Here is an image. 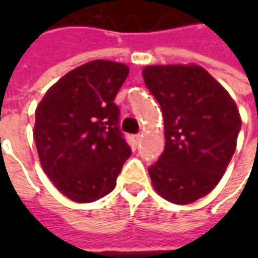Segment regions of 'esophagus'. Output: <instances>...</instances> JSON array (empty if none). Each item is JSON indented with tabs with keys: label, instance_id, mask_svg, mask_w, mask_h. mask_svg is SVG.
Listing matches in <instances>:
<instances>
[{
	"label": "esophagus",
	"instance_id": "1",
	"mask_svg": "<svg viewBox=\"0 0 258 258\" xmlns=\"http://www.w3.org/2000/svg\"><path fill=\"white\" fill-rule=\"evenodd\" d=\"M142 138H144V134H138L135 136V141H136V144H139L141 141H142Z\"/></svg>",
	"mask_w": 258,
	"mask_h": 258
}]
</instances>
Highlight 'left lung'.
<instances>
[{
  "label": "left lung",
  "mask_w": 258,
  "mask_h": 258,
  "mask_svg": "<svg viewBox=\"0 0 258 258\" xmlns=\"http://www.w3.org/2000/svg\"><path fill=\"white\" fill-rule=\"evenodd\" d=\"M161 104L164 154L149 168L154 189L172 204H191L223 178L237 148L241 117L230 93L198 64H156L142 70Z\"/></svg>",
  "instance_id": "8db88e82"
}]
</instances>
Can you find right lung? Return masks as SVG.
I'll list each match as a JSON object with an SVG mask.
<instances>
[{
  "instance_id": "obj_1",
  "label": "right lung",
  "mask_w": 258,
  "mask_h": 258,
  "mask_svg": "<svg viewBox=\"0 0 258 258\" xmlns=\"http://www.w3.org/2000/svg\"><path fill=\"white\" fill-rule=\"evenodd\" d=\"M127 75L123 63L89 61L55 82L35 109L33 134L40 164L75 203H93L113 191L132 154L113 103Z\"/></svg>"
}]
</instances>
